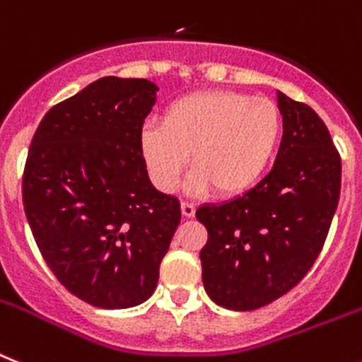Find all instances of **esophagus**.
<instances>
[{
	"label": "esophagus",
	"mask_w": 362,
	"mask_h": 362,
	"mask_svg": "<svg viewBox=\"0 0 362 362\" xmlns=\"http://www.w3.org/2000/svg\"><path fill=\"white\" fill-rule=\"evenodd\" d=\"M182 215L187 218L195 217V204H191V202H182Z\"/></svg>",
	"instance_id": "1"
}]
</instances>
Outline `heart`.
Returning <instances> with one entry per match:
<instances>
[{"label": "heart", "mask_w": 362, "mask_h": 362, "mask_svg": "<svg viewBox=\"0 0 362 362\" xmlns=\"http://www.w3.org/2000/svg\"><path fill=\"white\" fill-rule=\"evenodd\" d=\"M281 129L278 105L267 97L209 90L171 103L162 124H145L139 147L158 189H175L189 154L191 189L235 197L265 175Z\"/></svg>", "instance_id": "obj_1"}]
</instances>
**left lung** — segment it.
<instances>
[{"label": "left lung", "mask_w": 362, "mask_h": 362, "mask_svg": "<svg viewBox=\"0 0 362 362\" xmlns=\"http://www.w3.org/2000/svg\"><path fill=\"white\" fill-rule=\"evenodd\" d=\"M284 138L272 171L245 195L200 206L208 230L202 281L215 303L252 311L302 281L320 254L341 197V154L320 115L278 93Z\"/></svg>", "instance_id": "1"}]
</instances>
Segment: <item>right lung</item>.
<instances>
[{
  "instance_id": "1",
  "label": "right lung",
  "mask_w": 362,
  "mask_h": 362,
  "mask_svg": "<svg viewBox=\"0 0 362 362\" xmlns=\"http://www.w3.org/2000/svg\"><path fill=\"white\" fill-rule=\"evenodd\" d=\"M156 90L99 78L44 115L27 154L21 195L42 257L95 308L144 303L180 224V202L153 187L139 147Z\"/></svg>"
}]
</instances>
